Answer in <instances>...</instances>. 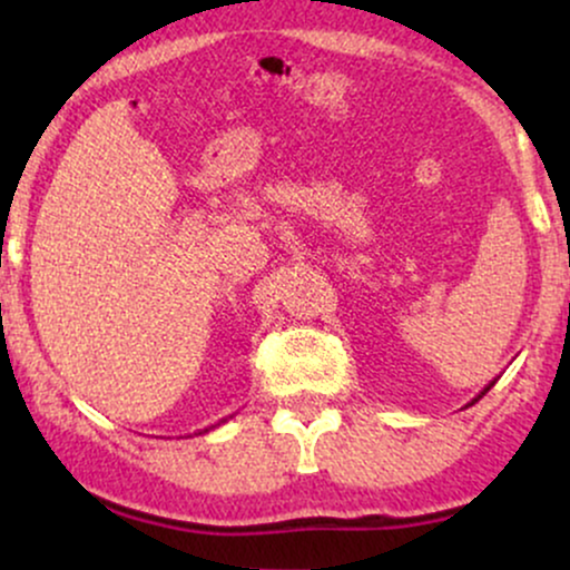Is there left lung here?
Returning <instances> with one entry per match:
<instances>
[{
    "label": "left lung",
    "instance_id": "8db88e82",
    "mask_svg": "<svg viewBox=\"0 0 570 570\" xmlns=\"http://www.w3.org/2000/svg\"><path fill=\"white\" fill-rule=\"evenodd\" d=\"M493 385H495V381H490V383L485 385V389H482V391H480V394H476V396H474V399H472V402H469V404H474V402H476V399H482V396H485V394H488V391H490V389H493Z\"/></svg>",
    "mask_w": 570,
    "mask_h": 570
}]
</instances>
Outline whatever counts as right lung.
I'll return each mask as SVG.
<instances>
[{"label": "right lung", "mask_w": 570, "mask_h": 570, "mask_svg": "<svg viewBox=\"0 0 570 570\" xmlns=\"http://www.w3.org/2000/svg\"><path fill=\"white\" fill-rule=\"evenodd\" d=\"M206 431H208V429H206Z\"/></svg>", "instance_id": "add662e5"}]
</instances>
